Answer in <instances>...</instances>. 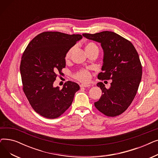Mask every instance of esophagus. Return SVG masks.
Returning a JSON list of instances; mask_svg holds the SVG:
<instances>
[{"instance_id": "34e87169", "label": "esophagus", "mask_w": 158, "mask_h": 158, "mask_svg": "<svg viewBox=\"0 0 158 158\" xmlns=\"http://www.w3.org/2000/svg\"><path fill=\"white\" fill-rule=\"evenodd\" d=\"M89 86H90V85H87V84H81V85H80V87L81 88H86V87H89Z\"/></svg>"}]
</instances>
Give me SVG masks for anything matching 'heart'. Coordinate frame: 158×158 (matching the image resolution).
<instances>
[{
	"mask_svg": "<svg viewBox=\"0 0 158 158\" xmlns=\"http://www.w3.org/2000/svg\"><path fill=\"white\" fill-rule=\"evenodd\" d=\"M95 48H98V47L97 46V45L95 44H94L93 42H88L85 45V50H86L87 53L90 52L91 51H92V50H94ZM72 51H73V48H71L66 53L65 60L66 61L70 59ZM75 77L81 81L88 82L89 81V79L91 78V74L88 70H80L79 72H78L76 75H75Z\"/></svg>",
	"mask_w": 158,
	"mask_h": 158,
	"instance_id": "1",
	"label": "heart"
}]
</instances>
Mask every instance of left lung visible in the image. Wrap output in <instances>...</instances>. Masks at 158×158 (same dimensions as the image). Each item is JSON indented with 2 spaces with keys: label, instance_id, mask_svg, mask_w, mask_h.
I'll list each match as a JSON object with an SVG mask.
<instances>
[{
  "label": "left lung",
  "instance_id": "obj_1",
  "mask_svg": "<svg viewBox=\"0 0 158 158\" xmlns=\"http://www.w3.org/2000/svg\"><path fill=\"white\" fill-rule=\"evenodd\" d=\"M82 36L100 43L103 49L102 72L98 79L112 80L109 89L102 82L97 84L102 94L95 106L105 115L116 117L128 108L137 93L142 76L138 54L131 41L114 32L85 33Z\"/></svg>",
  "mask_w": 158,
  "mask_h": 158
}]
</instances>
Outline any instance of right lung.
Returning a JSON list of instances; mask_svg holds the SVG:
<instances>
[{
    "label": "right lung",
    "mask_w": 158,
    "mask_h": 158,
    "mask_svg": "<svg viewBox=\"0 0 158 158\" xmlns=\"http://www.w3.org/2000/svg\"><path fill=\"white\" fill-rule=\"evenodd\" d=\"M81 35L44 32L33 38L22 57L20 70L23 92L36 113L47 118H56L71 106L80 87L65 82L62 89L54 87L58 73L65 67V55Z\"/></svg>",
    "instance_id": "obj_1"
}]
</instances>
